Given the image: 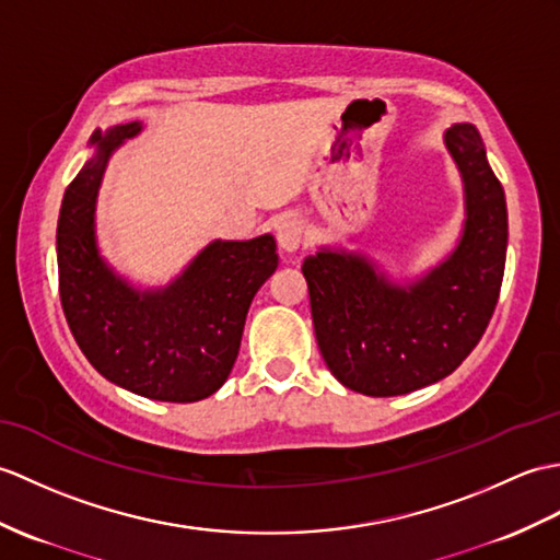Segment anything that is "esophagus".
Instances as JSON below:
<instances>
[{
	"mask_svg": "<svg viewBox=\"0 0 560 560\" xmlns=\"http://www.w3.org/2000/svg\"><path fill=\"white\" fill-rule=\"evenodd\" d=\"M277 241L283 253H295L303 241V224L295 217H283L277 224Z\"/></svg>",
	"mask_w": 560,
	"mask_h": 560,
	"instance_id": "obj_1",
	"label": "esophagus"
}]
</instances>
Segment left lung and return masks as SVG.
<instances>
[{"label": "left lung", "instance_id": "left-lung-1", "mask_svg": "<svg viewBox=\"0 0 560 560\" xmlns=\"http://www.w3.org/2000/svg\"><path fill=\"white\" fill-rule=\"evenodd\" d=\"M465 184V231L422 281L388 283L362 255L322 250L303 262L319 353L343 386L400 396L444 380L472 353L499 303L509 214L501 180L470 124L446 131Z\"/></svg>", "mask_w": 560, "mask_h": 560}]
</instances>
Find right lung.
I'll return each instance as SVG.
<instances>
[{
  "mask_svg": "<svg viewBox=\"0 0 560 560\" xmlns=\"http://www.w3.org/2000/svg\"><path fill=\"white\" fill-rule=\"evenodd\" d=\"M140 124L95 131V158L63 192L57 226L59 295L78 348L102 376L138 396H212L236 362L248 307L279 265L271 236L212 243L168 289L140 293L102 262L95 198L114 148Z\"/></svg>",
  "mask_w": 560,
  "mask_h": 560,
  "instance_id": "obj_1",
  "label": "right lung"
}]
</instances>
